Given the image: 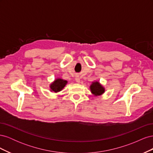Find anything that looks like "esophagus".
<instances>
[{
  "label": "esophagus",
  "instance_id": "1",
  "mask_svg": "<svg viewBox=\"0 0 153 153\" xmlns=\"http://www.w3.org/2000/svg\"><path fill=\"white\" fill-rule=\"evenodd\" d=\"M75 80H76V82L77 83H80V79L79 76H76L75 77Z\"/></svg>",
  "mask_w": 153,
  "mask_h": 153
}]
</instances>
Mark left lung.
<instances>
[{
  "label": "left lung",
  "instance_id": "1",
  "mask_svg": "<svg viewBox=\"0 0 153 153\" xmlns=\"http://www.w3.org/2000/svg\"><path fill=\"white\" fill-rule=\"evenodd\" d=\"M89 88L91 93L94 96L102 95L105 91V88L103 86L102 84H101L100 82L98 81L92 82Z\"/></svg>",
  "mask_w": 153,
  "mask_h": 153
}]
</instances>
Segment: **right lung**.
<instances>
[{
	"mask_svg": "<svg viewBox=\"0 0 153 153\" xmlns=\"http://www.w3.org/2000/svg\"><path fill=\"white\" fill-rule=\"evenodd\" d=\"M68 84V81L62 78H57L50 84V91L52 92H59L61 91Z\"/></svg>",
	"mask_w": 153,
	"mask_h": 153,
	"instance_id": "obj_1",
	"label": "right lung"
}]
</instances>
